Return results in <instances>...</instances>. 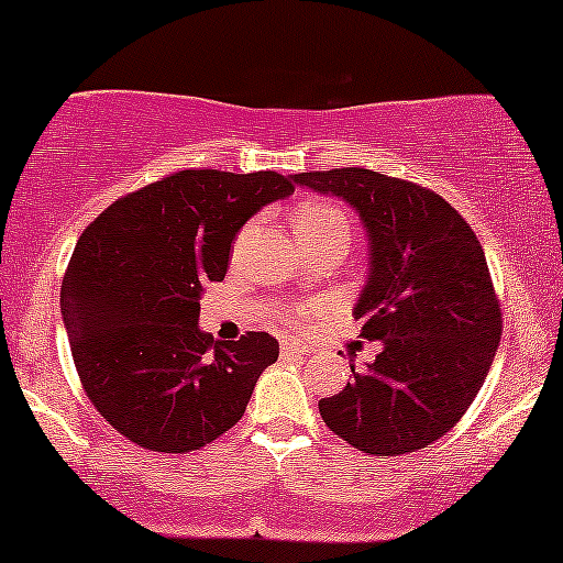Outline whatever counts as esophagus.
<instances>
[{"mask_svg":"<svg viewBox=\"0 0 563 563\" xmlns=\"http://www.w3.org/2000/svg\"><path fill=\"white\" fill-rule=\"evenodd\" d=\"M282 353H284V356H287V353H289V356H302V353H308V349L302 343H295V340H284Z\"/></svg>","mask_w":563,"mask_h":563,"instance_id":"obj_1","label":"esophagus"}]
</instances>
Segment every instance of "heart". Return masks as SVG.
Listing matches in <instances>:
<instances>
[{"label": "heart", "mask_w": 563, "mask_h": 563, "mask_svg": "<svg viewBox=\"0 0 563 563\" xmlns=\"http://www.w3.org/2000/svg\"><path fill=\"white\" fill-rule=\"evenodd\" d=\"M292 229L298 233V239H316L321 236V233H330L334 229H349V218H345V212L340 210V207L334 205H327V201H306V205H300L298 210L292 214ZM282 321H287V324H306L308 321V313L306 311H282L279 313Z\"/></svg>", "instance_id": "heart-1"}]
</instances>
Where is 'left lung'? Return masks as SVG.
<instances>
[{
    "label": "left lung",
    "instance_id": "1",
    "mask_svg": "<svg viewBox=\"0 0 563 563\" xmlns=\"http://www.w3.org/2000/svg\"><path fill=\"white\" fill-rule=\"evenodd\" d=\"M343 197L369 233V282L353 319L383 351L319 401L321 420L358 452L396 457L452 431L486 380L503 334L482 242L446 199L364 167L292 175Z\"/></svg>",
    "mask_w": 563,
    "mask_h": 563
}]
</instances>
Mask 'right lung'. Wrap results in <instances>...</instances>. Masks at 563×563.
<instances>
[{
  "mask_svg": "<svg viewBox=\"0 0 563 563\" xmlns=\"http://www.w3.org/2000/svg\"><path fill=\"white\" fill-rule=\"evenodd\" d=\"M292 191L271 169H178L81 231L63 276V324L81 388L132 444L186 454L242 420L279 343L268 332L214 343L197 327L201 284L223 279L252 214Z\"/></svg>",
  "mask_w": 563,
  "mask_h": 563,
  "instance_id": "right-lung-1",
  "label": "right lung"
}]
</instances>
